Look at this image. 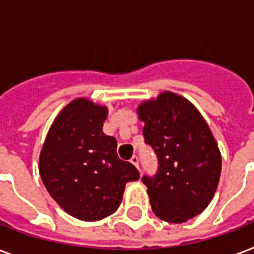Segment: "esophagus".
<instances>
[{
  "mask_svg": "<svg viewBox=\"0 0 254 254\" xmlns=\"http://www.w3.org/2000/svg\"><path fill=\"white\" fill-rule=\"evenodd\" d=\"M130 162L133 163V165H134V166L139 170V159H138V157H137V155H133V157H131Z\"/></svg>",
  "mask_w": 254,
  "mask_h": 254,
  "instance_id": "34e87169",
  "label": "esophagus"
}]
</instances>
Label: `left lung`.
<instances>
[{
  "instance_id": "left-lung-1",
  "label": "left lung",
  "mask_w": 254,
  "mask_h": 254,
  "mask_svg": "<svg viewBox=\"0 0 254 254\" xmlns=\"http://www.w3.org/2000/svg\"><path fill=\"white\" fill-rule=\"evenodd\" d=\"M145 143L154 150L158 169L143 175L153 212L169 223L192 219L212 200L221 157L208 125L192 104L165 92L138 108Z\"/></svg>"
}]
</instances>
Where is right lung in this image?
<instances>
[{
  "label": "right lung",
  "mask_w": 254,
  "mask_h": 254,
  "mask_svg": "<svg viewBox=\"0 0 254 254\" xmlns=\"http://www.w3.org/2000/svg\"><path fill=\"white\" fill-rule=\"evenodd\" d=\"M107 108L73 100L50 129L39 173L53 199L71 216L96 221L119 208L127 182L138 170L117 155L115 137L103 133Z\"/></svg>",
  "instance_id": "add662e5"
}]
</instances>
